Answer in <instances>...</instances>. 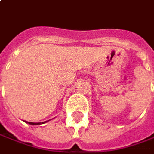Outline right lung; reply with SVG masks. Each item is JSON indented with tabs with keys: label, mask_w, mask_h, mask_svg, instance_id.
Returning a JSON list of instances; mask_svg holds the SVG:
<instances>
[{
	"label": "right lung",
	"mask_w": 154,
	"mask_h": 154,
	"mask_svg": "<svg viewBox=\"0 0 154 154\" xmlns=\"http://www.w3.org/2000/svg\"><path fill=\"white\" fill-rule=\"evenodd\" d=\"M24 122H26V123H28V124H29V125H40V124H44V123H45V122H47V121H45V122H38V123H35V122H29V121H24Z\"/></svg>",
	"instance_id": "1"
}]
</instances>
